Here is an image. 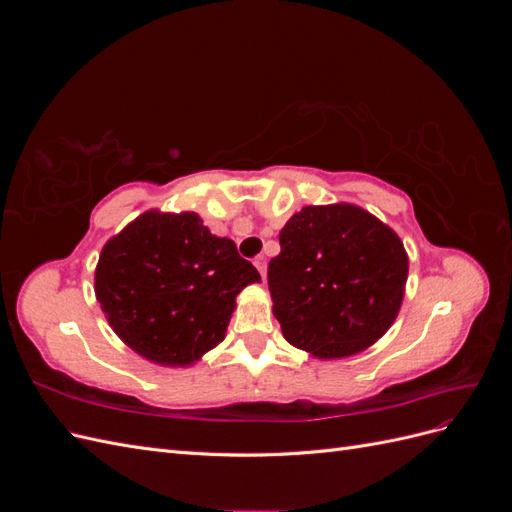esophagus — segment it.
Returning <instances> with one entry per match:
<instances>
[{
  "label": "esophagus",
  "instance_id": "34e87169",
  "mask_svg": "<svg viewBox=\"0 0 512 512\" xmlns=\"http://www.w3.org/2000/svg\"><path fill=\"white\" fill-rule=\"evenodd\" d=\"M254 265H256V269L260 271L262 280H265V275H267V258H265V256H258V258L254 260Z\"/></svg>",
  "mask_w": 512,
  "mask_h": 512
}]
</instances>
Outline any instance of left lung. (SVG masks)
<instances>
[{
	"mask_svg": "<svg viewBox=\"0 0 512 512\" xmlns=\"http://www.w3.org/2000/svg\"><path fill=\"white\" fill-rule=\"evenodd\" d=\"M269 262L273 316L316 359L359 354L391 329L408 282L397 232L350 203L309 205L280 232Z\"/></svg>",
	"mask_w": 512,
	"mask_h": 512,
	"instance_id": "8db88e82",
	"label": "left lung"
}]
</instances>
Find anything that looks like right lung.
<instances>
[{"label": "right lung", "mask_w": 512, "mask_h": 512, "mask_svg": "<svg viewBox=\"0 0 512 512\" xmlns=\"http://www.w3.org/2000/svg\"><path fill=\"white\" fill-rule=\"evenodd\" d=\"M256 282L252 262L198 213L149 209L104 243L94 290L123 344L156 365L190 367L226 337L237 294Z\"/></svg>", "instance_id": "add662e5"}]
</instances>
